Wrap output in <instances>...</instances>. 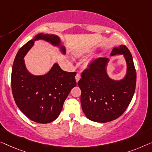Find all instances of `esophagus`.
Here are the masks:
<instances>
[{
	"mask_svg": "<svg viewBox=\"0 0 152 152\" xmlns=\"http://www.w3.org/2000/svg\"><path fill=\"white\" fill-rule=\"evenodd\" d=\"M75 78H76V82H78V81L80 80V73H77Z\"/></svg>",
	"mask_w": 152,
	"mask_h": 152,
	"instance_id": "1",
	"label": "esophagus"
}]
</instances>
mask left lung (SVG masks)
Here are the masks:
<instances>
[{
  "label": "left lung",
  "instance_id": "8db88e82",
  "mask_svg": "<svg viewBox=\"0 0 152 152\" xmlns=\"http://www.w3.org/2000/svg\"><path fill=\"white\" fill-rule=\"evenodd\" d=\"M116 54L125 56L127 65L125 78L114 81L109 78L105 70L109 59L99 57L88 64L78 82L83 111L92 121L107 123L118 118L125 112L135 91L136 72L131 53L122 45L112 50L111 55Z\"/></svg>",
  "mask_w": 152,
  "mask_h": 152
}]
</instances>
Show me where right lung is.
I'll return each instance as SVG.
<instances>
[{
    "instance_id": "1",
    "label": "right lung",
    "mask_w": 152,
    "mask_h": 152,
    "mask_svg": "<svg viewBox=\"0 0 152 152\" xmlns=\"http://www.w3.org/2000/svg\"><path fill=\"white\" fill-rule=\"evenodd\" d=\"M43 39L58 45L57 36L39 34L25 43L15 57L12 72V90L15 102L27 118L36 123H48L58 118L71 89L76 85V72L63 71L55 64L48 74L33 76L27 71L23 58L34 41ZM65 53V49H62Z\"/></svg>"
}]
</instances>
